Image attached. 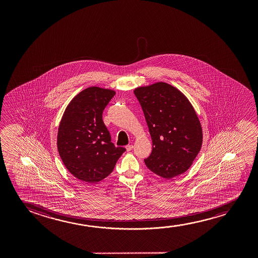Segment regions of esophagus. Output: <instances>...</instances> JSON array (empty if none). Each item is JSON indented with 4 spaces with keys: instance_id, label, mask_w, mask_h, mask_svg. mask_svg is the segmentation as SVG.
I'll return each instance as SVG.
<instances>
[{
    "instance_id": "34e87169",
    "label": "esophagus",
    "mask_w": 258,
    "mask_h": 258,
    "mask_svg": "<svg viewBox=\"0 0 258 258\" xmlns=\"http://www.w3.org/2000/svg\"><path fill=\"white\" fill-rule=\"evenodd\" d=\"M132 149H133V145H128L126 146V150H127V152H131Z\"/></svg>"
}]
</instances>
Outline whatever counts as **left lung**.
Here are the masks:
<instances>
[{
    "label": "left lung",
    "mask_w": 258,
    "mask_h": 258,
    "mask_svg": "<svg viewBox=\"0 0 258 258\" xmlns=\"http://www.w3.org/2000/svg\"><path fill=\"white\" fill-rule=\"evenodd\" d=\"M152 140L145 159L152 172L165 179L185 173L201 150V123L188 99L164 82L135 89Z\"/></svg>",
    "instance_id": "1"
}]
</instances>
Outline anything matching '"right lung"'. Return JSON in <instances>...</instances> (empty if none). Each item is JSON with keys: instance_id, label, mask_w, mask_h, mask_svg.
Listing matches in <instances>:
<instances>
[{"instance_id": "1", "label": "right lung", "mask_w": 258, "mask_h": 258, "mask_svg": "<svg viewBox=\"0 0 258 258\" xmlns=\"http://www.w3.org/2000/svg\"><path fill=\"white\" fill-rule=\"evenodd\" d=\"M115 92L92 86L79 92L60 120L57 148L70 173L96 183L113 172L126 149L115 147L102 120L103 111Z\"/></svg>"}]
</instances>
